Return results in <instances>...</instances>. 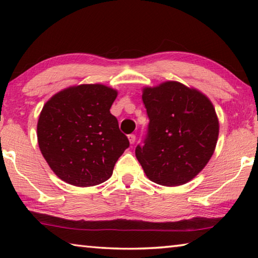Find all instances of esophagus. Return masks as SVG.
Returning <instances> with one entry per match:
<instances>
[{"instance_id": "esophagus-1", "label": "esophagus", "mask_w": 258, "mask_h": 258, "mask_svg": "<svg viewBox=\"0 0 258 258\" xmlns=\"http://www.w3.org/2000/svg\"><path fill=\"white\" fill-rule=\"evenodd\" d=\"M135 139H137V137H135L134 134H130L128 135V141H130L131 145H133V143L135 142Z\"/></svg>"}]
</instances>
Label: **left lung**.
Instances as JSON below:
<instances>
[{"instance_id": "1", "label": "left lung", "mask_w": 258, "mask_h": 258, "mask_svg": "<svg viewBox=\"0 0 258 258\" xmlns=\"http://www.w3.org/2000/svg\"><path fill=\"white\" fill-rule=\"evenodd\" d=\"M149 126L135 156L150 181L177 186L191 181L215 150L217 115L206 95L168 81L142 91Z\"/></svg>"}]
</instances>
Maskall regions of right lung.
Instances as JSON below:
<instances>
[{"label": "right lung", "instance_id": "obj_1", "mask_svg": "<svg viewBox=\"0 0 258 258\" xmlns=\"http://www.w3.org/2000/svg\"><path fill=\"white\" fill-rule=\"evenodd\" d=\"M117 91L82 84L60 91L47 101L37 121V141L50 168L75 186H93L112 175L130 147L110 113Z\"/></svg>", "mask_w": 258, "mask_h": 258}]
</instances>
